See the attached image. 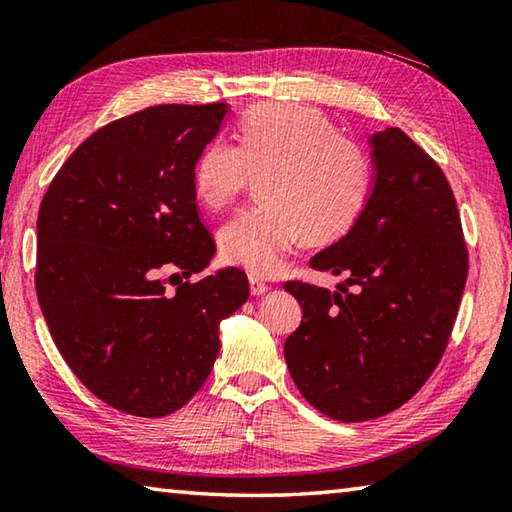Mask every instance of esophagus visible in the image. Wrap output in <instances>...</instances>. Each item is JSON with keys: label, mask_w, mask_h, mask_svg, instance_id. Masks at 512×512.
I'll list each match as a JSON object with an SVG mask.
<instances>
[{"label": "esophagus", "mask_w": 512, "mask_h": 512, "mask_svg": "<svg viewBox=\"0 0 512 512\" xmlns=\"http://www.w3.org/2000/svg\"><path fill=\"white\" fill-rule=\"evenodd\" d=\"M248 284H250V295L259 297V295L268 293V284H266V282H262V279L255 277V275H250V277H248Z\"/></svg>", "instance_id": "1"}]
</instances>
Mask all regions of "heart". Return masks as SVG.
Returning a JSON list of instances; mask_svg holds the SVG:
<instances>
[{
	"label": "heart",
	"mask_w": 512,
	"mask_h": 512,
	"mask_svg": "<svg viewBox=\"0 0 512 512\" xmlns=\"http://www.w3.org/2000/svg\"><path fill=\"white\" fill-rule=\"evenodd\" d=\"M237 142H208L193 164L195 197L210 210L228 206L262 175L264 202L219 230V255L255 275H273L302 239L330 244L362 215L368 157L319 110L262 104L239 119Z\"/></svg>",
	"instance_id": "obj_1"
}]
</instances>
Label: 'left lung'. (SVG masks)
<instances>
[{"label":"left lung","mask_w":512,"mask_h":512,"mask_svg":"<svg viewBox=\"0 0 512 512\" xmlns=\"http://www.w3.org/2000/svg\"><path fill=\"white\" fill-rule=\"evenodd\" d=\"M373 188L355 226L310 259L353 293L284 288L304 310L284 357L299 393L337 422L388 415L442 359L466 286L468 253L448 179L404 130L370 135Z\"/></svg>","instance_id":"left-lung-1"}]
</instances>
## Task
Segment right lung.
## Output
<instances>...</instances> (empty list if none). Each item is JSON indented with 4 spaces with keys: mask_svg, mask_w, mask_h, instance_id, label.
Masks as SVG:
<instances>
[{
    "mask_svg": "<svg viewBox=\"0 0 512 512\" xmlns=\"http://www.w3.org/2000/svg\"><path fill=\"white\" fill-rule=\"evenodd\" d=\"M226 113L162 104L110 122L75 148L39 206L35 288L50 335L79 382L126 415L182 408L219 355V322L250 293L239 268L175 293L159 277L202 273L215 255L193 164Z\"/></svg>",
    "mask_w": 512,
    "mask_h": 512,
    "instance_id": "1",
    "label": "right lung"
}]
</instances>
